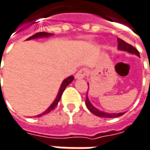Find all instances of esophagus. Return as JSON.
Masks as SVG:
<instances>
[{
	"label": "esophagus",
	"mask_w": 150,
	"mask_h": 150,
	"mask_svg": "<svg viewBox=\"0 0 150 150\" xmlns=\"http://www.w3.org/2000/svg\"><path fill=\"white\" fill-rule=\"evenodd\" d=\"M88 70L86 69V68H82V69H80L77 73H76V79H84V77L88 74Z\"/></svg>",
	"instance_id": "obj_1"
}]
</instances>
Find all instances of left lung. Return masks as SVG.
<instances>
[{
    "label": "left lung",
    "instance_id": "left-lung-1",
    "mask_svg": "<svg viewBox=\"0 0 150 150\" xmlns=\"http://www.w3.org/2000/svg\"><path fill=\"white\" fill-rule=\"evenodd\" d=\"M117 42H118V45H117V48L119 50H122V51H126L128 52H130V53H133V54H136L137 55L138 57H140V54H139V52L137 51V49H136L135 47L129 44H128L127 42H125L124 40H122L121 39L117 38ZM85 103H86V106L88 108V110L93 113L94 115L98 116V117H109V118H113V117H121L124 114L123 113H106V112H103L101 111L98 109H96L91 102L89 101L88 99V97L86 96V99H85Z\"/></svg>",
    "mask_w": 150,
    "mask_h": 150
}]
</instances>
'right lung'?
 <instances>
[{
	"instance_id": "1",
	"label": "right lung",
	"mask_w": 150,
	"mask_h": 150,
	"mask_svg": "<svg viewBox=\"0 0 150 150\" xmlns=\"http://www.w3.org/2000/svg\"><path fill=\"white\" fill-rule=\"evenodd\" d=\"M51 35H52V33H46V32H40V33H35L34 35H33V36L29 37V38L28 39V40H31V39H36V38H40V37H47V36H51ZM73 79H74V77H73V76H70L69 78H67V79H66L63 81V83H62L61 86H60L59 91V93H58V96H57L56 99L54 100V102L52 103V105L47 109V110H46L44 113H42L41 115H39L38 117H40V116H42V115H45V114L49 113L50 111H52V110L56 106H57V104H58L59 102V100H60V98H61V96H62V94H63V92H64L65 89L66 88V86L70 84V83H71V81L73 80Z\"/></svg>"
}]
</instances>
